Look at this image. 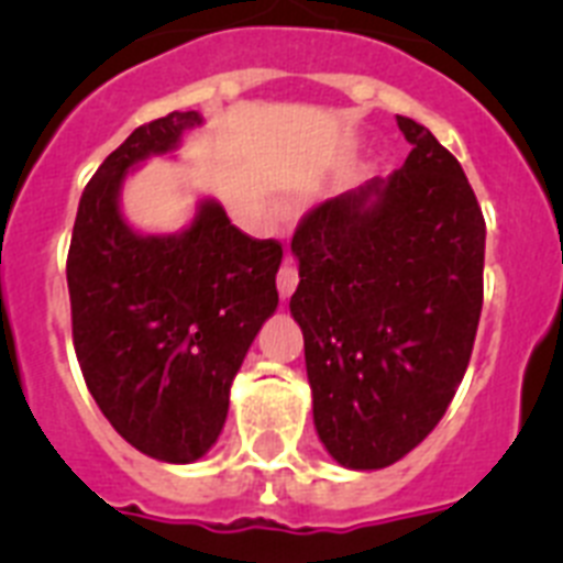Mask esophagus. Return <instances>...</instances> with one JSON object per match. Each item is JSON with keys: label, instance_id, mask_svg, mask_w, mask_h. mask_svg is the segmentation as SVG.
Returning a JSON list of instances; mask_svg holds the SVG:
<instances>
[{"label": "esophagus", "instance_id": "obj_1", "mask_svg": "<svg viewBox=\"0 0 563 563\" xmlns=\"http://www.w3.org/2000/svg\"><path fill=\"white\" fill-rule=\"evenodd\" d=\"M276 287H278V296L282 298H290L298 287V271L292 265H285L278 271L276 276Z\"/></svg>", "mask_w": 563, "mask_h": 563}]
</instances>
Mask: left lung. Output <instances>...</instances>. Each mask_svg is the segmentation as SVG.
<instances>
[{"mask_svg": "<svg viewBox=\"0 0 563 563\" xmlns=\"http://www.w3.org/2000/svg\"><path fill=\"white\" fill-rule=\"evenodd\" d=\"M411 152L292 233L312 420L332 460L377 471L442 420L482 312L485 220L454 154L397 114Z\"/></svg>", "mask_w": 563, "mask_h": 563, "instance_id": "obj_1", "label": "left lung"}]
</instances>
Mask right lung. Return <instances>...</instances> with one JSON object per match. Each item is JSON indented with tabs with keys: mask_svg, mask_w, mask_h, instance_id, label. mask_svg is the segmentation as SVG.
Segmentation results:
<instances>
[{
	"mask_svg": "<svg viewBox=\"0 0 563 563\" xmlns=\"http://www.w3.org/2000/svg\"><path fill=\"white\" fill-rule=\"evenodd\" d=\"M200 112L137 126L78 202L67 256L73 343L112 429L152 460L188 465L222 434L231 383L278 307L282 245L200 200L180 233L134 231L121 211L129 172L180 146Z\"/></svg>",
	"mask_w": 563,
	"mask_h": 563,
	"instance_id": "obj_1",
	"label": "right lung"
}]
</instances>
